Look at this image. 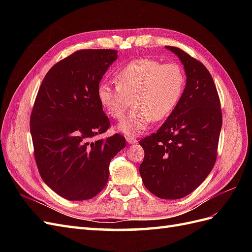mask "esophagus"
Returning a JSON list of instances; mask_svg holds the SVG:
<instances>
[{"label":"esophagus","mask_w":252,"mask_h":252,"mask_svg":"<svg viewBox=\"0 0 252 252\" xmlns=\"http://www.w3.org/2000/svg\"><path fill=\"white\" fill-rule=\"evenodd\" d=\"M126 141L129 143V144H134V143H136V139L134 138V136H126Z\"/></svg>","instance_id":"obj_1"}]
</instances>
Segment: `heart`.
<instances>
[{"mask_svg":"<svg viewBox=\"0 0 252 252\" xmlns=\"http://www.w3.org/2000/svg\"><path fill=\"white\" fill-rule=\"evenodd\" d=\"M116 83L100 84L98 102L108 116L121 120L132 97L135 106L118 125L119 131L131 136L146 130L152 121L170 116L184 94L186 77L179 64L140 58L121 68Z\"/></svg>","mask_w":252,"mask_h":252,"instance_id":"1","label":"heart"}]
</instances>
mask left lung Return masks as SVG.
Here are the masks:
<instances>
[{"mask_svg": "<svg viewBox=\"0 0 252 252\" xmlns=\"http://www.w3.org/2000/svg\"><path fill=\"white\" fill-rule=\"evenodd\" d=\"M166 48L184 65L186 86L165 123L140 141L145 152L140 174L151 193L178 200L199 187L215 166L222 110L207 68L178 47Z\"/></svg>", "mask_w": 252, "mask_h": 252, "instance_id": "8db88e82", "label": "left lung"}]
</instances>
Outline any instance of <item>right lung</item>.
<instances>
[{
    "instance_id": "right-lung-1",
    "label": "right lung",
    "mask_w": 252,
    "mask_h": 252,
    "mask_svg": "<svg viewBox=\"0 0 252 252\" xmlns=\"http://www.w3.org/2000/svg\"><path fill=\"white\" fill-rule=\"evenodd\" d=\"M117 59L112 49L75 51L50 68L37 91L30 116L34 158L43 181L66 200H89L101 192L110 161L126 146L119 133L90 141L110 126L97 88Z\"/></svg>"
}]
</instances>
